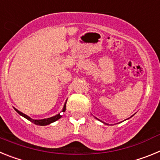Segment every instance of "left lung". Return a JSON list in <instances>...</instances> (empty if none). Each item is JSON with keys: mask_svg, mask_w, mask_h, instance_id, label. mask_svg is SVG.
<instances>
[{"mask_svg": "<svg viewBox=\"0 0 160 160\" xmlns=\"http://www.w3.org/2000/svg\"><path fill=\"white\" fill-rule=\"evenodd\" d=\"M132 116H133V115H132ZM132 116H131V117H132ZM97 119H98V120H99V119H98V118H97ZM99 121H100V120H99ZM101 122H102V121H101ZM103 123H105V122H103ZM105 124H107V125H108V124H107V123H105Z\"/></svg>", "mask_w": 160, "mask_h": 160, "instance_id": "8db88e82", "label": "left lung"}]
</instances>
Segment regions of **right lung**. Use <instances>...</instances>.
Returning a JSON list of instances; mask_svg holds the SVG:
<instances>
[{
	"label": "right lung",
	"mask_w": 160,
	"mask_h": 160,
	"mask_svg": "<svg viewBox=\"0 0 160 160\" xmlns=\"http://www.w3.org/2000/svg\"><path fill=\"white\" fill-rule=\"evenodd\" d=\"M66 101H67V100H66ZM66 102H65L64 107H63V109H62V112H65V111H66ZM14 110H15V111H16L17 112L20 114V115H22V117L25 118L26 119L29 120V121H30V122H32V123H34V124H36V125H38V126L49 125V124L52 123V122H55V121H57V120H58L59 118H62V115H61L60 114H56V115H54V116L50 117V118H43V119H32V118H31L30 117H29L25 114H24V113H22V112H21L20 111H18V109L14 108Z\"/></svg>",
	"instance_id": "right-lung-1"
}]
</instances>
